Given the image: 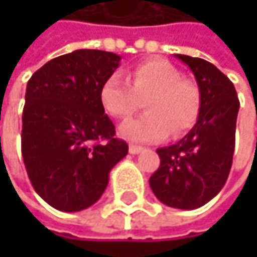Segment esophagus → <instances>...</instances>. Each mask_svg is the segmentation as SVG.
<instances>
[{
    "label": "esophagus",
    "mask_w": 257,
    "mask_h": 257,
    "mask_svg": "<svg viewBox=\"0 0 257 257\" xmlns=\"http://www.w3.org/2000/svg\"><path fill=\"white\" fill-rule=\"evenodd\" d=\"M144 149L141 147V146H135V144H131L129 146V153L131 155H138V153H141Z\"/></svg>",
    "instance_id": "1"
}]
</instances>
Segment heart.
Returning <instances> with one entry per match:
<instances>
[{
	"label": "heart",
	"instance_id": "b5f03b06",
	"mask_svg": "<svg viewBox=\"0 0 257 257\" xmlns=\"http://www.w3.org/2000/svg\"><path fill=\"white\" fill-rule=\"evenodd\" d=\"M144 101L146 114L125 122L120 134L132 141H158L192 128L201 110L199 86L183 78L164 59H150L129 70L128 81L113 74L101 86V102L116 119H128Z\"/></svg>",
	"mask_w": 257,
	"mask_h": 257
}]
</instances>
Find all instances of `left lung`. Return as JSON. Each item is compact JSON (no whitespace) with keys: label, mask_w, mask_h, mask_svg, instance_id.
Instances as JSON below:
<instances>
[{"label":"left lung","mask_w":257,"mask_h":257,"mask_svg":"<svg viewBox=\"0 0 257 257\" xmlns=\"http://www.w3.org/2000/svg\"><path fill=\"white\" fill-rule=\"evenodd\" d=\"M176 56L195 74L201 110L195 126L180 141L156 150L161 165L149 183L162 204L193 210L211 201L228 180L239 101L231 80L213 64L201 58Z\"/></svg>","instance_id":"1"}]
</instances>
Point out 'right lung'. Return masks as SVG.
I'll use <instances>...</instances> for the list:
<instances>
[{
  "label": "right lung",
  "instance_id": "obj_1",
  "mask_svg": "<svg viewBox=\"0 0 257 257\" xmlns=\"http://www.w3.org/2000/svg\"><path fill=\"white\" fill-rule=\"evenodd\" d=\"M120 56L81 49L37 70L26 84L22 156L34 190L59 211L93 205L128 144L104 113L101 86Z\"/></svg>",
  "mask_w": 257,
  "mask_h": 257
}]
</instances>
